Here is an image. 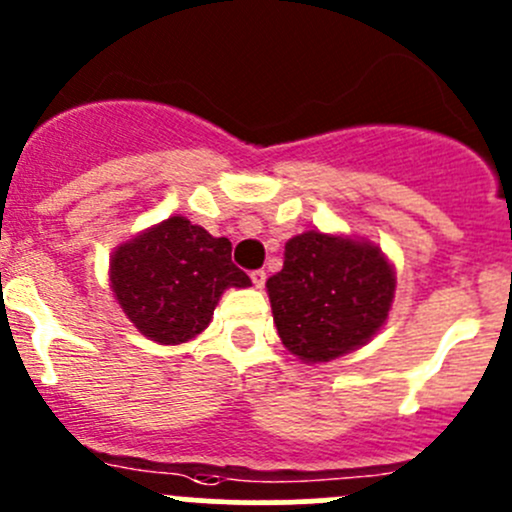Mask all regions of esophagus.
<instances>
[{"instance_id":"obj_1","label":"esophagus","mask_w":512,"mask_h":512,"mask_svg":"<svg viewBox=\"0 0 512 512\" xmlns=\"http://www.w3.org/2000/svg\"><path fill=\"white\" fill-rule=\"evenodd\" d=\"M250 280H252V285H255L257 289H262V287H265L267 272H265V270H255V272H250Z\"/></svg>"}]
</instances>
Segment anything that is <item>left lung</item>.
<instances>
[{
	"mask_svg": "<svg viewBox=\"0 0 512 512\" xmlns=\"http://www.w3.org/2000/svg\"><path fill=\"white\" fill-rule=\"evenodd\" d=\"M396 272L379 245L307 230L289 237L285 267L267 280L277 334L304 364L369 344L389 319Z\"/></svg>",
	"mask_w": 512,
	"mask_h": 512,
	"instance_id": "1",
	"label": "left lung"
}]
</instances>
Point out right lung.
Returning <instances> with one entry per match:
<instances>
[{
  "instance_id": "add662e5",
  "label": "right lung",
  "mask_w": 512,
  "mask_h": 512,
  "mask_svg": "<svg viewBox=\"0 0 512 512\" xmlns=\"http://www.w3.org/2000/svg\"><path fill=\"white\" fill-rule=\"evenodd\" d=\"M232 242L183 215L146 227L113 250L108 280L118 307L151 342L175 347L203 334L227 287H250Z\"/></svg>"
}]
</instances>
